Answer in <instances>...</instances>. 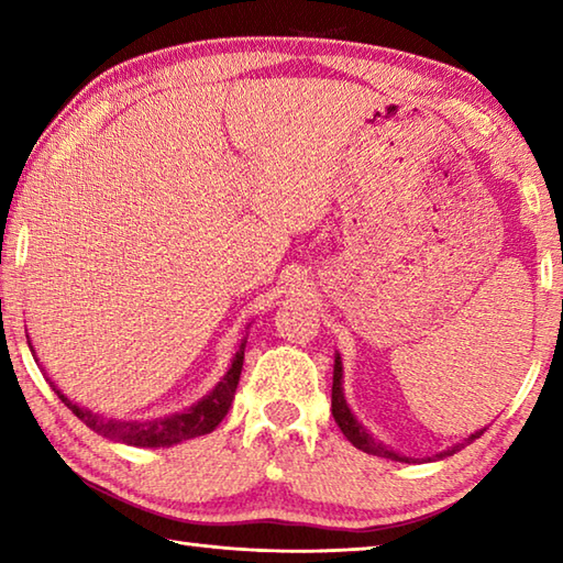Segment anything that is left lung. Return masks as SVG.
I'll list each match as a JSON object with an SVG mask.
<instances>
[{
    "mask_svg": "<svg viewBox=\"0 0 563 563\" xmlns=\"http://www.w3.org/2000/svg\"><path fill=\"white\" fill-rule=\"evenodd\" d=\"M332 417H335V422L342 430V434H345L347 440L357 446V450L367 452V454H375V456H385V460H393V462H405V464L415 462L412 456L399 454L389 444H383L379 440H375V437L365 430V424H362L360 419L355 417V412H352L347 399H345V389H342V357H340V352H335V367H332ZM484 430H487V427H484ZM484 430L470 434L464 442H456L452 446H446V450H442L440 454L427 456V460L434 462V460H444V456L456 454L460 450H464V446L470 444L472 440H476V437H479Z\"/></svg>",
    "mask_w": 563,
    "mask_h": 563,
    "instance_id": "left-lung-1",
    "label": "left lung"
}]
</instances>
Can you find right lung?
<instances>
[{
  "mask_svg": "<svg viewBox=\"0 0 563 563\" xmlns=\"http://www.w3.org/2000/svg\"><path fill=\"white\" fill-rule=\"evenodd\" d=\"M247 328L251 325H245L243 340L231 360V367H228V373L223 375L221 383L211 389V393L198 399L196 405L180 409V412L144 419V422H141V419H107L103 415L91 412L89 407L76 405L74 399L66 397L62 389L56 387V383H52V377H46L44 367H42V373L46 379H49V387L56 395H59L62 402L97 434L107 437V440H111V442H121L129 446H151V450H158V446H174V444H180L186 440H194V437L213 432L216 427L221 424V419L228 415V409H231V402L235 397L238 379H241ZM30 350L34 352L32 340H30ZM34 360H36V352H34Z\"/></svg>",
  "mask_w": 563,
  "mask_h": 563,
  "instance_id": "right-lung-1",
  "label": "right lung"
}]
</instances>
